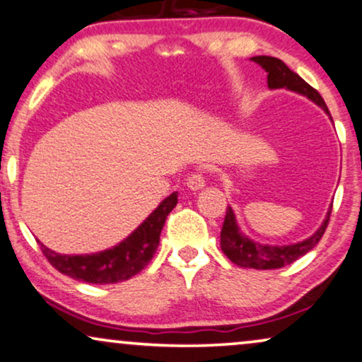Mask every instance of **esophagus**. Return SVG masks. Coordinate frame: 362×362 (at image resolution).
I'll list each match as a JSON object with an SVG mask.
<instances>
[{
	"label": "esophagus",
	"mask_w": 362,
	"mask_h": 362,
	"mask_svg": "<svg viewBox=\"0 0 362 362\" xmlns=\"http://www.w3.org/2000/svg\"><path fill=\"white\" fill-rule=\"evenodd\" d=\"M186 186H188L191 191L203 189L204 188V176H203V173L189 174V177H188V180H186Z\"/></svg>",
	"instance_id": "obj_1"
}]
</instances>
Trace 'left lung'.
<instances>
[{
  "mask_svg": "<svg viewBox=\"0 0 362 362\" xmlns=\"http://www.w3.org/2000/svg\"><path fill=\"white\" fill-rule=\"evenodd\" d=\"M255 64L262 66L267 72V83L269 88L275 90V88H288V90L300 93V95L307 97V99L317 104L325 114L331 117L327 105L320 93L312 88L304 78L298 77L296 72L288 69L282 60L275 57L258 55L252 58ZM332 120V117H331ZM332 204L329 208L327 216L320 228L315 231L314 235L305 238L304 242L290 243V245H263L258 242H253L247 235L240 231L238 223H236L235 213L231 206L226 208V216L223 221L221 228V250L226 257L230 258L235 265L245 267V269H257V270H272V269H282L285 265H290L297 260V258L304 257L307 252H310L322 238L325 228H327L329 218H331Z\"/></svg>",
  "mask_w": 362,
  "mask_h": 362,
  "instance_id": "8db88e82",
  "label": "left lung"
}]
</instances>
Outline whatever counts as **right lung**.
<instances>
[{
    "label": "right lung",
    "instance_id": "add662e5",
    "mask_svg": "<svg viewBox=\"0 0 362 362\" xmlns=\"http://www.w3.org/2000/svg\"><path fill=\"white\" fill-rule=\"evenodd\" d=\"M177 204V193L169 194L144 221L115 247L90 255H60L43 243V255L60 274L87 284H117L131 279L154 257L160 230L169 213Z\"/></svg>",
    "mask_w": 362,
    "mask_h": 362
}]
</instances>
